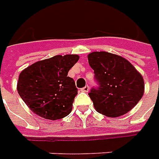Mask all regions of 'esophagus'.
<instances>
[{"label":"esophagus","instance_id":"esophagus-1","mask_svg":"<svg viewBox=\"0 0 159 159\" xmlns=\"http://www.w3.org/2000/svg\"><path fill=\"white\" fill-rule=\"evenodd\" d=\"M81 90L83 91V92H86V93H87V92H89V87L88 85H86V86L84 88H83Z\"/></svg>","mask_w":159,"mask_h":159}]
</instances>
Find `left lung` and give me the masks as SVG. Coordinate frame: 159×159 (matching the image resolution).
<instances>
[{
  "instance_id": "8db88e82",
  "label": "left lung",
  "mask_w": 159,
  "mask_h": 159,
  "mask_svg": "<svg viewBox=\"0 0 159 159\" xmlns=\"http://www.w3.org/2000/svg\"><path fill=\"white\" fill-rule=\"evenodd\" d=\"M98 89L89 94L95 110L108 117H119L136 106L145 91L142 75L126 58L107 52L88 55Z\"/></svg>"
}]
</instances>
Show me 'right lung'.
Returning a JSON list of instances; mask_svg holds the SVG:
<instances>
[{"label":"right lung","mask_w":159,"mask_h":159,"mask_svg":"<svg viewBox=\"0 0 159 159\" xmlns=\"http://www.w3.org/2000/svg\"><path fill=\"white\" fill-rule=\"evenodd\" d=\"M78 59L76 54L57 55L38 61L20 72L18 93L32 112L52 120L70 114L77 89L68 72Z\"/></svg>","instance_id":"obj_1"}]
</instances>
